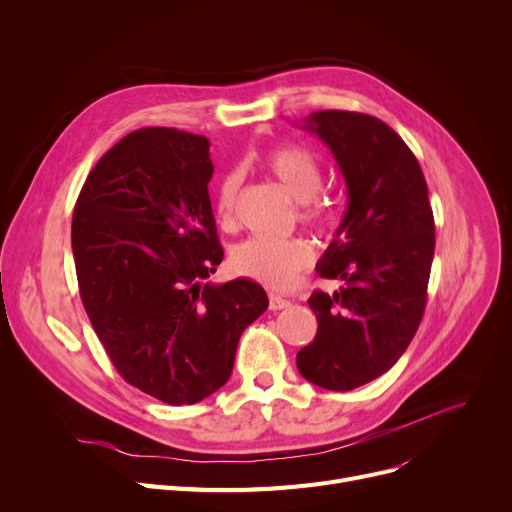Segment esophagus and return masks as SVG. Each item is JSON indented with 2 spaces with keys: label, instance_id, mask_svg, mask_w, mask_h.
Instances as JSON below:
<instances>
[{
  "label": "esophagus",
  "instance_id": "obj_1",
  "mask_svg": "<svg viewBox=\"0 0 512 512\" xmlns=\"http://www.w3.org/2000/svg\"><path fill=\"white\" fill-rule=\"evenodd\" d=\"M290 305L292 303L288 299H282V297H278V294H270V309L272 311H280V309H286Z\"/></svg>",
  "mask_w": 512,
  "mask_h": 512
}]
</instances>
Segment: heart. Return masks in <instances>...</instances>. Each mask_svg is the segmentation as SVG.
Returning a JSON list of instances; mask_svg holds the SVG:
<instances>
[{"label":"heart","instance_id":"heart-1","mask_svg":"<svg viewBox=\"0 0 512 512\" xmlns=\"http://www.w3.org/2000/svg\"><path fill=\"white\" fill-rule=\"evenodd\" d=\"M261 164L292 199L303 203L301 220L305 224H324V209L313 203L324 184V174H321L315 155L299 145H278L261 157ZM240 184L242 178L238 172H226L215 184L213 209L224 224H230L234 218ZM230 263L240 276L251 278L267 288L288 290L311 267L313 251L299 238L270 240L255 236L242 240L232 249Z\"/></svg>","mask_w":512,"mask_h":512}]
</instances>
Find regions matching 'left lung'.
<instances>
[{"label": "left lung", "mask_w": 512, "mask_h": 512, "mask_svg": "<svg viewBox=\"0 0 512 512\" xmlns=\"http://www.w3.org/2000/svg\"><path fill=\"white\" fill-rule=\"evenodd\" d=\"M346 180L344 220L317 263L321 278L342 280L315 290L313 342L297 367L305 380L346 392L386 373L411 344L427 301L436 247L434 211L413 151L382 120L342 110L307 118Z\"/></svg>", "instance_id": "obj_1"}]
</instances>
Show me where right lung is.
<instances>
[{
	"label": "right lung",
	"instance_id": "1",
	"mask_svg": "<svg viewBox=\"0 0 512 512\" xmlns=\"http://www.w3.org/2000/svg\"><path fill=\"white\" fill-rule=\"evenodd\" d=\"M209 141L139 128L87 176L72 215L80 299L130 386L195 405L232 373L242 332L267 309L251 280L205 284L224 259L207 184Z\"/></svg>",
	"mask_w": 512,
	"mask_h": 512
}]
</instances>
